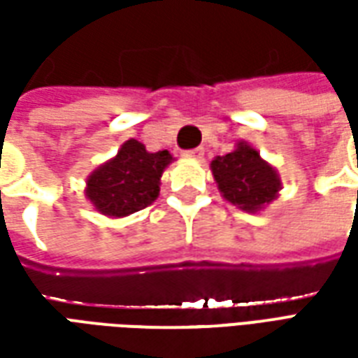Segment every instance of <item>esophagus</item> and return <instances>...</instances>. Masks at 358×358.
Masks as SVG:
<instances>
[{"instance_id":"obj_1","label":"esophagus","mask_w":358,"mask_h":358,"mask_svg":"<svg viewBox=\"0 0 358 358\" xmlns=\"http://www.w3.org/2000/svg\"><path fill=\"white\" fill-rule=\"evenodd\" d=\"M203 155H205V149L203 148L187 149V151H184V157H187V159H201Z\"/></svg>"}]
</instances>
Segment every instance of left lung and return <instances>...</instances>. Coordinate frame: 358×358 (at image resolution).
I'll return each mask as SVG.
<instances>
[{"instance_id":"8db88e82","label":"left lung","mask_w":358,"mask_h":358,"mask_svg":"<svg viewBox=\"0 0 358 358\" xmlns=\"http://www.w3.org/2000/svg\"><path fill=\"white\" fill-rule=\"evenodd\" d=\"M218 189L226 199L240 209L255 213L276 199L280 178L276 171L259 157L257 149L248 143H238L232 153L217 157L210 163Z\"/></svg>"}]
</instances>
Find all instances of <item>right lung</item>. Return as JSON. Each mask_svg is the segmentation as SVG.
<instances>
[{"label": "right lung", "instance_id": "right-lung-1", "mask_svg": "<svg viewBox=\"0 0 358 358\" xmlns=\"http://www.w3.org/2000/svg\"><path fill=\"white\" fill-rule=\"evenodd\" d=\"M171 161L166 149L149 153L143 143L128 140L115 159L94 171L86 195L107 217L132 215L155 201L161 174Z\"/></svg>", "mask_w": 358, "mask_h": 358}]
</instances>
